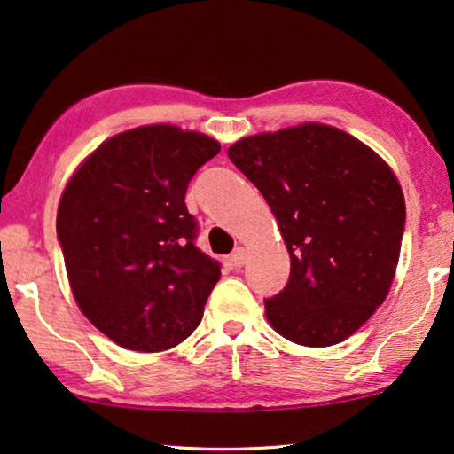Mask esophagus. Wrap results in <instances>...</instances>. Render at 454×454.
<instances>
[{"label": "esophagus", "instance_id": "obj_1", "mask_svg": "<svg viewBox=\"0 0 454 454\" xmlns=\"http://www.w3.org/2000/svg\"><path fill=\"white\" fill-rule=\"evenodd\" d=\"M229 262H231L233 268H241L243 264H246V249L235 247L233 254L229 255Z\"/></svg>", "mask_w": 454, "mask_h": 454}]
</instances>
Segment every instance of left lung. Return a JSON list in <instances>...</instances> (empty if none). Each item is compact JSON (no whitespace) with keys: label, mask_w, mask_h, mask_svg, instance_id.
I'll return each mask as SVG.
<instances>
[{"label":"left lung","mask_w":454,"mask_h":454,"mask_svg":"<svg viewBox=\"0 0 454 454\" xmlns=\"http://www.w3.org/2000/svg\"><path fill=\"white\" fill-rule=\"evenodd\" d=\"M229 160L260 190L291 255V276L266 299L282 338L324 348L346 340L389 293L405 227L391 168L356 137L305 122L246 137Z\"/></svg>","instance_id":"left-lung-1"}]
</instances>
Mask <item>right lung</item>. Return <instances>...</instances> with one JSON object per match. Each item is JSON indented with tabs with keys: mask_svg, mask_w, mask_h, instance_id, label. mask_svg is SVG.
Returning <instances> with one entry per match:
<instances>
[{
	"mask_svg": "<svg viewBox=\"0 0 454 454\" xmlns=\"http://www.w3.org/2000/svg\"><path fill=\"white\" fill-rule=\"evenodd\" d=\"M221 145L172 124L104 141L57 211L67 278L82 313L118 346L161 352L199 327L221 264L194 246L186 190Z\"/></svg>",
	"mask_w": 454,
	"mask_h": 454,
	"instance_id": "add662e5",
	"label": "right lung"
}]
</instances>
